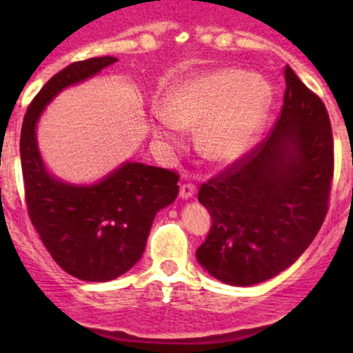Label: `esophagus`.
I'll return each mask as SVG.
<instances>
[{"label": "esophagus", "mask_w": 353, "mask_h": 353, "mask_svg": "<svg viewBox=\"0 0 353 353\" xmlns=\"http://www.w3.org/2000/svg\"><path fill=\"white\" fill-rule=\"evenodd\" d=\"M194 191H196V186H194L193 183H184L181 184V190H179V194L181 198H193Z\"/></svg>", "instance_id": "34e87169"}]
</instances>
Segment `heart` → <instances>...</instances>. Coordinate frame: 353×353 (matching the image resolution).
Here are the masks:
<instances>
[{"instance_id": "1", "label": "heart", "mask_w": 353, "mask_h": 353, "mask_svg": "<svg viewBox=\"0 0 353 353\" xmlns=\"http://www.w3.org/2000/svg\"><path fill=\"white\" fill-rule=\"evenodd\" d=\"M272 104L268 83L239 70L205 74L176 88L165 102V114L155 134L177 143L179 128H198L201 154L216 163H229L249 150Z\"/></svg>"}]
</instances>
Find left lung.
Listing matches in <instances>:
<instances>
[{
  "label": "left lung",
  "mask_w": 353,
  "mask_h": 353,
  "mask_svg": "<svg viewBox=\"0 0 353 353\" xmlns=\"http://www.w3.org/2000/svg\"><path fill=\"white\" fill-rule=\"evenodd\" d=\"M285 85L268 137L198 191L212 227L196 259L229 285H254L287 270L328 213L334 170L328 110L290 66Z\"/></svg>",
  "instance_id": "obj_1"
}]
</instances>
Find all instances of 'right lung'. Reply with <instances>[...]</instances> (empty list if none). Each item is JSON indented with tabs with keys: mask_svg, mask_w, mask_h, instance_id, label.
<instances>
[{
	"mask_svg": "<svg viewBox=\"0 0 353 353\" xmlns=\"http://www.w3.org/2000/svg\"><path fill=\"white\" fill-rule=\"evenodd\" d=\"M116 58L71 63L41 88L25 112L20 159L25 203L41 241L56 263L85 282H109L141 258L155 213L179 193V174L128 162L94 186H70L44 169L35 123L46 104L68 85L94 77Z\"/></svg>",
	"mask_w": 353,
	"mask_h": 353,
	"instance_id": "1",
	"label": "right lung"
}]
</instances>
